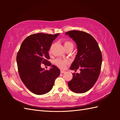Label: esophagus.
I'll use <instances>...</instances> for the list:
<instances>
[{
  "mask_svg": "<svg viewBox=\"0 0 120 120\" xmlns=\"http://www.w3.org/2000/svg\"><path fill=\"white\" fill-rule=\"evenodd\" d=\"M65 72V71H63V70H61L60 71V73H61V74H63V73H64Z\"/></svg>",
  "mask_w": 120,
  "mask_h": 120,
  "instance_id": "esophagus-1",
  "label": "esophagus"
}]
</instances>
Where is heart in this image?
<instances>
[{
    "mask_svg": "<svg viewBox=\"0 0 120 120\" xmlns=\"http://www.w3.org/2000/svg\"><path fill=\"white\" fill-rule=\"evenodd\" d=\"M64 47L65 49L68 48H72L73 49L74 44L71 42L68 41H65L64 43ZM53 62L59 68H64L65 67V66L67 65V64H68L69 61L68 60L58 58L55 59Z\"/></svg>",
    "mask_w": 120,
    "mask_h": 120,
    "instance_id": "obj_1",
    "label": "heart"
}]
</instances>
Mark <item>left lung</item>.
Wrapping results in <instances>:
<instances>
[{
	"label": "left lung",
	"mask_w": 120,
	"mask_h": 120,
	"mask_svg": "<svg viewBox=\"0 0 120 120\" xmlns=\"http://www.w3.org/2000/svg\"><path fill=\"white\" fill-rule=\"evenodd\" d=\"M76 43L77 53L70 69L80 73H73L68 86L74 92L83 93L91 89L96 82L101 72L102 55L98 42L90 34L72 30L65 33Z\"/></svg>",
	"instance_id": "left-lung-1"
}]
</instances>
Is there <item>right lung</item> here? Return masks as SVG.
Returning a JSON list of instances; mask_svg holds the SVG:
<instances>
[{"label": "right lung", "instance_id": "1", "mask_svg": "<svg viewBox=\"0 0 120 120\" xmlns=\"http://www.w3.org/2000/svg\"><path fill=\"white\" fill-rule=\"evenodd\" d=\"M59 34L43 33L27 37L22 43L16 56L18 71L22 82L33 93L42 95L52 90L60 71L54 65L45 70L41 64L51 66L48 53L53 41Z\"/></svg>", "mask_w": 120, "mask_h": 120}]
</instances>
